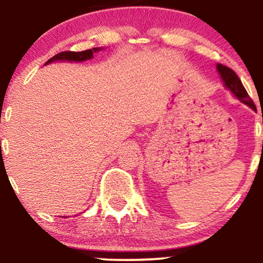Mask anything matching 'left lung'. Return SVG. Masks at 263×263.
<instances>
[{
  "label": "left lung",
  "instance_id": "obj_1",
  "mask_svg": "<svg viewBox=\"0 0 263 263\" xmlns=\"http://www.w3.org/2000/svg\"><path fill=\"white\" fill-rule=\"evenodd\" d=\"M216 70H218V73L220 75V78H221L226 89H228L238 101L245 104L246 106H249L250 108H252L253 111H256L255 104H253V101L249 96V93H247L246 89L243 87L242 83H241L240 78L237 77L236 73H235L232 69L228 68V66L222 64H216Z\"/></svg>",
  "mask_w": 263,
  "mask_h": 263
}]
</instances>
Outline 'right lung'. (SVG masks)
I'll use <instances>...</instances> for the list:
<instances>
[{
	"instance_id": "right-lung-1",
	"label": "right lung",
	"mask_w": 263,
	"mask_h": 263,
	"mask_svg": "<svg viewBox=\"0 0 263 263\" xmlns=\"http://www.w3.org/2000/svg\"><path fill=\"white\" fill-rule=\"evenodd\" d=\"M105 48H92V49H87L84 50V52H62L57 55H54L53 58H50L45 63L44 65L50 64V63L54 62H75V63H80V62H85V60H90L93 58V53H98L104 50Z\"/></svg>"
}]
</instances>
